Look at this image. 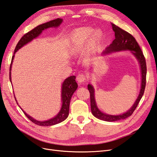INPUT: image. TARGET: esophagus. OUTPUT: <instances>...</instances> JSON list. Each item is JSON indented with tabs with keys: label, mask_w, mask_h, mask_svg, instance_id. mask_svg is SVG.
<instances>
[{
	"label": "esophagus",
	"mask_w": 157,
	"mask_h": 157,
	"mask_svg": "<svg viewBox=\"0 0 157 157\" xmlns=\"http://www.w3.org/2000/svg\"><path fill=\"white\" fill-rule=\"evenodd\" d=\"M77 80V81L80 83L83 82L85 81V80H86V76H85L83 74H79L78 75Z\"/></svg>",
	"instance_id": "1"
}]
</instances>
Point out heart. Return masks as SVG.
<instances>
[{"mask_svg":"<svg viewBox=\"0 0 157 157\" xmlns=\"http://www.w3.org/2000/svg\"><path fill=\"white\" fill-rule=\"evenodd\" d=\"M90 33H91V29L88 27H85L83 29L78 31L76 34V38L74 41V45L76 48H80L82 47L85 42L87 40L88 38L90 36ZM101 36V32L99 30H96L94 32L92 41L96 42L99 37Z\"/></svg>","mask_w":157,"mask_h":157,"instance_id":"1","label":"heart"}]
</instances>
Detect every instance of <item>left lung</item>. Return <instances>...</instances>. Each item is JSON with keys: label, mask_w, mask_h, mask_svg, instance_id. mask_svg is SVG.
Segmentation results:
<instances>
[{"label": "left lung", "mask_w": 157, "mask_h": 157, "mask_svg": "<svg viewBox=\"0 0 157 157\" xmlns=\"http://www.w3.org/2000/svg\"><path fill=\"white\" fill-rule=\"evenodd\" d=\"M113 31L115 32V39L113 41L112 43L107 47L105 50L103 52L104 54H108L115 52H121L124 50H129L131 53L134 55L137 60L138 61L141 69V89L140 91L139 96L137 97L134 105L126 113L118 115H111L109 114L104 113L101 112L98 109L96 99H95V91L92 85L88 84V89L90 94V105H91V111L92 115L98 119L104 121L113 122L129 117L132 115L133 112L135 111L137 105L143 96L145 84H146V74H147V66L145 57L143 54L139 44H137L135 38L130 33L122 29L116 25L111 23Z\"/></svg>", "instance_id": "8db88e82"}]
</instances>
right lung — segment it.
I'll list each match as a JSON object with an SVG mask.
<instances>
[{
	"label": "right lung",
	"mask_w": 157,
	"mask_h": 157,
	"mask_svg": "<svg viewBox=\"0 0 157 157\" xmlns=\"http://www.w3.org/2000/svg\"><path fill=\"white\" fill-rule=\"evenodd\" d=\"M62 21H63L62 19L58 18V19H56V20L43 23V24L39 25L37 27H36L35 28H34L33 29H32L31 31L27 33L26 34H25L21 38V39L18 42V43L16 46L15 50H14V54L12 58V61H11V64L10 67V82H12L11 80L12 64L13 59L14 58V56H15L16 52L18 50H20L21 48H22L23 46H25V44H28L29 42L32 41L33 39H35L36 37L39 36L44 29H48V28H50V27H58L60 25V24L62 23ZM75 78H76L75 76H71V77L66 78L63 81L62 84V87H61V101H62V105H61V107L59 112L57 114V115L51 118V119H49L48 121H36L34 118H33L29 115H27V114L23 111L20 107L21 108L23 112L24 113L25 116L29 118L31 121H32L33 123H35V124H37L39 126H49L55 125V124H58V123L63 122L67 118L69 115V104H70L71 99L73 96V93L76 91V90L77 89V87H78V84L75 81ZM14 98H15L16 103L18 105L15 96H14Z\"/></svg>",
	"instance_id": "obj_1"
}]
</instances>
